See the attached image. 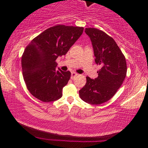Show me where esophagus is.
Wrapping results in <instances>:
<instances>
[{
  "instance_id": "1",
  "label": "esophagus",
  "mask_w": 148,
  "mask_h": 148,
  "mask_svg": "<svg viewBox=\"0 0 148 148\" xmlns=\"http://www.w3.org/2000/svg\"><path fill=\"white\" fill-rule=\"evenodd\" d=\"M77 75H78L77 73H75V72H72L71 73V78L74 79L76 76H77Z\"/></svg>"
}]
</instances>
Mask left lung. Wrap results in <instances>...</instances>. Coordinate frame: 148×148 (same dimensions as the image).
I'll use <instances>...</instances> for the list:
<instances>
[{"label": "left lung", "mask_w": 148, "mask_h": 148, "mask_svg": "<svg viewBox=\"0 0 148 148\" xmlns=\"http://www.w3.org/2000/svg\"><path fill=\"white\" fill-rule=\"evenodd\" d=\"M94 48L95 62L102 66L98 77H86V84L79 91L82 100L100 104L110 100L120 88L127 75L124 54L112 38L96 28H86Z\"/></svg>", "instance_id": "left-lung-1"}]
</instances>
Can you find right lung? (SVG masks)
<instances>
[{"mask_svg": "<svg viewBox=\"0 0 148 148\" xmlns=\"http://www.w3.org/2000/svg\"><path fill=\"white\" fill-rule=\"evenodd\" d=\"M83 32L82 27L53 26L32 40L25 48L21 57L22 72L27 90L35 98L44 102L61 98L71 72L56 69V60L65 55Z\"/></svg>", "mask_w": 148, "mask_h": 148, "instance_id": "add662e5", "label": "right lung"}]
</instances>
